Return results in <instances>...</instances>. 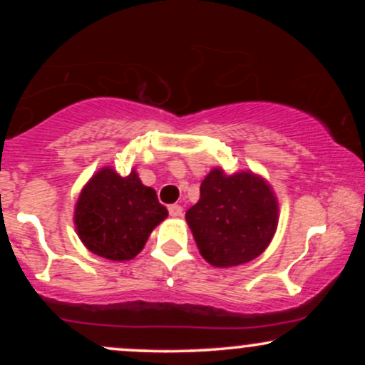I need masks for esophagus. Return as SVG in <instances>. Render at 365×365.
Instances as JSON below:
<instances>
[{"label":"esophagus","mask_w":365,"mask_h":365,"mask_svg":"<svg viewBox=\"0 0 365 365\" xmlns=\"http://www.w3.org/2000/svg\"><path fill=\"white\" fill-rule=\"evenodd\" d=\"M168 211H170V216L180 217V216H182L183 209H182V206H178V204H171V206L168 207Z\"/></svg>","instance_id":"obj_1"}]
</instances>
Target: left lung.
<instances>
[{"mask_svg": "<svg viewBox=\"0 0 365 365\" xmlns=\"http://www.w3.org/2000/svg\"><path fill=\"white\" fill-rule=\"evenodd\" d=\"M199 252L216 267L238 266L261 255L278 226V200L252 171H209L200 199L185 212Z\"/></svg>", "mask_w": 365, "mask_h": 365, "instance_id": "obj_1", "label": "left lung"}]
</instances>
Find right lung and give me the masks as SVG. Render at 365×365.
<instances>
[{
  "label": "right lung",
  "mask_w": 365,
  "mask_h": 365,
  "mask_svg": "<svg viewBox=\"0 0 365 365\" xmlns=\"http://www.w3.org/2000/svg\"><path fill=\"white\" fill-rule=\"evenodd\" d=\"M166 216L168 209L159 204L156 190L142 185L135 170L120 177L113 168H101L82 188L73 221L92 254L130 261Z\"/></svg>",
  "instance_id": "right-lung-1"
}]
</instances>
